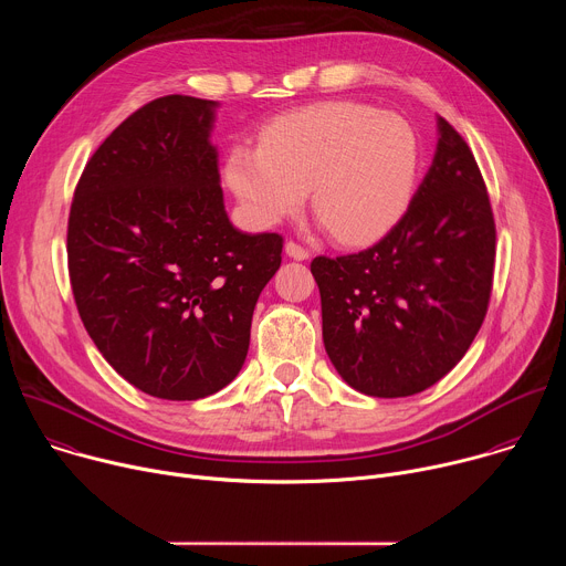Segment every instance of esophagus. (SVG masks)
Here are the masks:
<instances>
[{"label":"esophagus","instance_id":"34e87169","mask_svg":"<svg viewBox=\"0 0 566 566\" xmlns=\"http://www.w3.org/2000/svg\"><path fill=\"white\" fill-rule=\"evenodd\" d=\"M284 251H286V255L289 258H293V260H297V262H302V260H308V249H304L302 244H297V241H286V247H284Z\"/></svg>","mask_w":566,"mask_h":566}]
</instances>
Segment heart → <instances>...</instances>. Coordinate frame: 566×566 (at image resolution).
<instances>
[{"label":"heart","instance_id":"b5f03b06","mask_svg":"<svg viewBox=\"0 0 566 566\" xmlns=\"http://www.w3.org/2000/svg\"><path fill=\"white\" fill-rule=\"evenodd\" d=\"M419 166V134L406 118L332 101L273 118L260 147L234 145L226 179L260 226L295 214L311 190L313 210L334 237L365 244L406 212Z\"/></svg>","mask_w":566,"mask_h":566}]
</instances>
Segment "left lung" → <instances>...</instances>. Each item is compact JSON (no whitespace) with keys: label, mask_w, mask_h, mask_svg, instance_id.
I'll return each mask as SVG.
<instances>
[{"label":"left lung","mask_w":566,"mask_h":566,"mask_svg":"<svg viewBox=\"0 0 566 566\" xmlns=\"http://www.w3.org/2000/svg\"><path fill=\"white\" fill-rule=\"evenodd\" d=\"M495 217L463 136L439 118V145L406 214L374 247L319 255L322 338L338 374L378 398L441 380L486 317Z\"/></svg>","instance_id":"1"}]
</instances>
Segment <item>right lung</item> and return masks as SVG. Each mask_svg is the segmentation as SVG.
Masks as SVG:
<instances>
[{
  "mask_svg": "<svg viewBox=\"0 0 566 566\" xmlns=\"http://www.w3.org/2000/svg\"><path fill=\"white\" fill-rule=\"evenodd\" d=\"M217 103L156 98L125 118L80 175L66 226L80 319L136 389L197 400L241 369L284 237L237 230L223 208Z\"/></svg>",
  "mask_w": 566,
  "mask_h": 566,
  "instance_id": "obj_1",
  "label": "right lung"
}]
</instances>
